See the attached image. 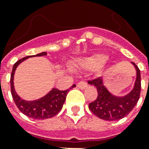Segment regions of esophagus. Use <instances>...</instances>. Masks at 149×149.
Returning <instances> with one entry per match:
<instances>
[{
    "label": "esophagus",
    "instance_id": "34e87169",
    "mask_svg": "<svg viewBox=\"0 0 149 149\" xmlns=\"http://www.w3.org/2000/svg\"><path fill=\"white\" fill-rule=\"evenodd\" d=\"M77 87L80 89V90H84V89L87 87V84L86 82L80 81L77 84Z\"/></svg>",
    "mask_w": 149,
    "mask_h": 149
}]
</instances>
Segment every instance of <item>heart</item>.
Instances as JSON below:
<instances>
[{
  "label": "heart",
  "mask_w": 149,
  "mask_h": 149,
  "mask_svg": "<svg viewBox=\"0 0 149 149\" xmlns=\"http://www.w3.org/2000/svg\"><path fill=\"white\" fill-rule=\"evenodd\" d=\"M107 59V56L104 54H96L90 57L81 58L79 62V65L86 70H93L103 65Z\"/></svg>",
  "instance_id": "heart-1"
}]
</instances>
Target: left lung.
<instances>
[{"mask_svg":"<svg viewBox=\"0 0 149 149\" xmlns=\"http://www.w3.org/2000/svg\"><path fill=\"white\" fill-rule=\"evenodd\" d=\"M137 71L136 79L134 88L129 93L124 97H117L107 91L100 77L89 80L88 84L93 85L97 90V97L89 104V108L93 114L105 120H118L125 118L136 105L141 93V72L134 63Z\"/></svg>","mask_w":149,"mask_h":149,"instance_id":"8db88e82","label":"left lung"}]
</instances>
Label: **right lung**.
Masks as SVG:
<instances>
[{
  "instance_id": "1",
  "label": "right lung",
  "mask_w": 149,
  "mask_h": 149,
  "mask_svg": "<svg viewBox=\"0 0 149 149\" xmlns=\"http://www.w3.org/2000/svg\"><path fill=\"white\" fill-rule=\"evenodd\" d=\"M46 55H47V52H43L35 56H29L21 58L14 64L12 72L10 74V92H11V95H12L13 100L16 106L24 115L31 118H34V119H38V120H44V119L52 118L56 115L61 111V109L63 108V104L65 103L68 91L70 90L68 89L65 91H59L58 89L53 88L49 93H48L46 95L40 99L36 100L33 101H27L22 99L15 92L13 80H14L15 70L20 63L29 57L43 56ZM75 86L76 85L73 84L71 88Z\"/></svg>"
}]
</instances>
